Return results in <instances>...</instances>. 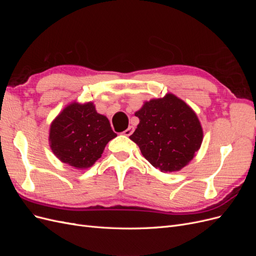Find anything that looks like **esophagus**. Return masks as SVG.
<instances>
[{
	"instance_id": "esophagus-1",
	"label": "esophagus",
	"mask_w": 256,
	"mask_h": 256,
	"mask_svg": "<svg viewBox=\"0 0 256 256\" xmlns=\"http://www.w3.org/2000/svg\"><path fill=\"white\" fill-rule=\"evenodd\" d=\"M134 128L132 127V126H129L125 131H124V134H125L126 136H131L134 134Z\"/></svg>"
}]
</instances>
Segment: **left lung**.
I'll list each match as a JSON object with an SVG mask.
<instances>
[{
	"instance_id": "1",
	"label": "left lung",
	"mask_w": 256,
	"mask_h": 256,
	"mask_svg": "<svg viewBox=\"0 0 256 256\" xmlns=\"http://www.w3.org/2000/svg\"><path fill=\"white\" fill-rule=\"evenodd\" d=\"M134 114L140 122L129 138L154 168L168 173L189 164L203 142L202 125L190 106L168 92L145 102Z\"/></svg>"
}]
</instances>
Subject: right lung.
<instances>
[{"label": "right lung", "instance_id": "add662e5", "mask_svg": "<svg viewBox=\"0 0 256 256\" xmlns=\"http://www.w3.org/2000/svg\"><path fill=\"white\" fill-rule=\"evenodd\" d=\"M115 136L109 120L96 111L94 104L72 102L52 120L49 144L63 164L83 170L102 157L106 145Z\"/></svg>", "mask_w": 256, "mask_h": 256}]
</instances>
